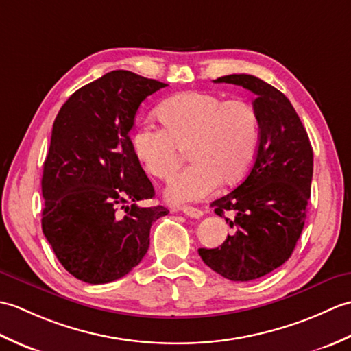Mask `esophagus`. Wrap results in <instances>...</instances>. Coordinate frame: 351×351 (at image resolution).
I'll list each match as a JSON object with an SVG mask.
<instances>
[{"label": "esophagus", "mask_w": 351, "mask_h": 351, "mask_svg": "<svg viewBox=\"0 0 351 351\" xmlns=\"http://www.w3.org/2000/svg\"><path fill=\"white\" fill-rule=\"evenodd\" d=\"M181 211L189 215V217H193V219H200L204 215V211L199 210V208H195V206H182Z\"/></svg>", "instance_id": "obj_1"}]
</instances>
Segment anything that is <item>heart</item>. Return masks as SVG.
<instances>
[{"instance_id": "obj_1", "label": "heart", "mask_w": 351, "mask_h": 351, "mask_svg": "<svg viewBox=\"0 0 351 351\" xmlns=\"http://www.w3.org/2000/svg\"><path fill=\"white\" fill-rule=\"evenodd\" d=\"M160 122L143 123L131 134V149L149 175L169 181L189 146L193 161L166 191L170 202L202 200L219 184L232 185L247 175L259 143V119L244 99L225 101L210 92H182L156 110Z\"/></svg>"}]
</instances>
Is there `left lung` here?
<instances>
[{
	"label": "left lung",
	"mask_w": 351,
	"mask_h": 351,
	"mask_svg": "<svg viewBox=\"0 0 351 351\" xmlns=\"http://www.w3.org/2000/svg\"><path fill=\"white\" fill-rule=\"evenodd\" d=\"M255 93L259 143L245 180L211 206L234 229L217 249H199L204 263L237 282L263 278L293 253L311 197L314 152L294 107L278 88L247 73L214 80Z\"/></svg>",
	"instance_id": "obj_1"
}]
</instances>
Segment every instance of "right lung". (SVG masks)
<instances>
[{
	"mask_svg": "<svg viewBox=\"0 0 351 351\" xmlns=\"http://www.w3.org/2000/svg\"><path fill=\"white\" fill-rule=\"evenodd\" d=\"M167 84L113 71L78 88L52 125L43 162L42 230L77 279L108 283L140 264L155 220L169 210L140 206L155 191L131 149L130 131L149 95Z\"/></svg>",
	"mask_w": 351,
	"mask_h": 351,
	"instance_id": "obj_1",
	"label": "right lung"
}]
</instances>
